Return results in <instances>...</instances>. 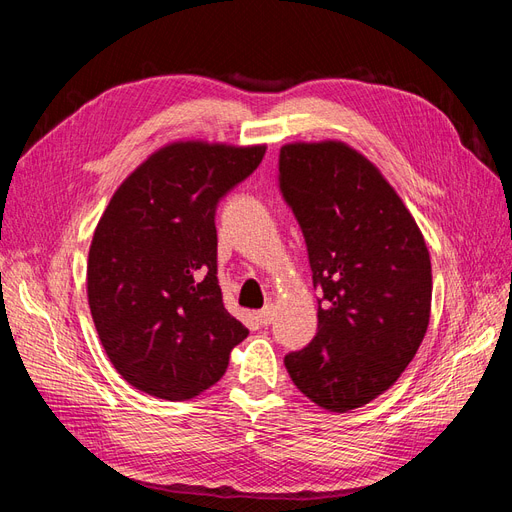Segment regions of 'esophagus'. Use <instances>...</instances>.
<instances>
[{"label": "esophagus", "instance_id": "1", "mask_svg": "<svg viewBox=\"0 0 512 512\" xmlns=\"http://www.w3.org/2000/svg\"><path fill=\"white\" fill-rule=\"evenodd\" d=\"M275 314H277V309H275V305L273 303H269V305H265L260 309V312L256 314V320L262 324V327H269V324L275 320Z\"/></svg>", "mask_w": 512, "mask_h": 512}]
</instances>
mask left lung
Instances as JSON below:
<instances>
[{
    "mask_svg": "<svg viewBox=\"0 0 512 512\" xmlns=\"http://www.w3.org/2000/svg\"><path fill=\"white\" fill-rule=\"evenodd\" d=\"M280 188L322 288L318 333L286 354V369L320 408H361L391 389L427 333L423 232L376 164L342 141L284 145Z\"/></svg>",
    "mask_w": 512,
    "mask_h": 512,
    "instance_id": "8db88e82",
    "label": "left lung"
}]
</instances>
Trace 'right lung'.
I'll use <instances>...</instances> for the list:
<instances>
[{
  "label": "right lung",
  "mask_w": 512,
  "mask_h": 512,
  "mask_svg": "<svg viewBox=\"0 0 512 512\" xmlns=\"http://www.w3.org/2000/svg\"><path fill=\"white\" fill-rule=\"evenodd\" d=\"M265 145L177 141L115 190L91 239L87 299L121 378L185 401L207 391L247 337L218 284L220 198L252 175Z\"/></svg>",
  "instance_id": "right-lung-1"
}]
</instances>
